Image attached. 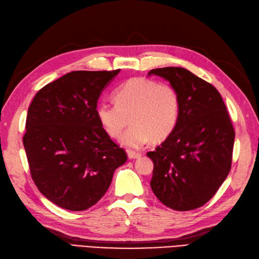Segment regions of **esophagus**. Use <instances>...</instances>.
Returning <instances> with one entry per match:
<instances>
[{"label":"esophagus","mask_w":259,"mask_h":259,"mask_svg":"<svg viewBox=\"0 0 259 259\" xmlns=\"http://www.w3.org/2000/svg\"><path fill=\"white\" fill-rule=\"evenodd\" d=\"M141 157L140 153H136V152H128V158L129 159H136V158Z\"/></svg>","instance_id":"obj_1"}]
</instances>
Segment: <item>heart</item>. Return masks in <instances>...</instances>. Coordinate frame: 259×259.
Returning <instances> with one entry per match:
<instances>
[{
	"label": "heart",
	"mask_w": 259,
	"mask_h": 259,
	"mask_svg": "<svg viewBox=\"0 0 259 259\" xmlns=\"http://www.w3.org/2000/svg\"><path fill=\"white\" fill-rule=\"evenodd\" d=\"M115 104L101 103L97 116L111 138H118L130 119L131 126L120 138L129 148H141L148 140L161 141L177 128L181 115V98L170 84L154 79L131 78L115 91Z\"/></svg>",
	"instance_id": "b5f03b06"
}]
</instances>
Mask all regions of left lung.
Listing matches in <instances>:
<instances>
[{
  "mask_svg": "<svg viewBox=\"0 0 259 259\" xmlns=\"http://www.w3.org/2000/svg\"><path fill=\"white\" fill-rule=\"evenodd\" d=\"M181 98L177 128L147 156L154 162L151 187L170 208L189 211L210 200L231 168L235 130L222 96L210 82L183 68L154 69Z\"/></svg>",
  "mask_w": 259,
  "mask_h": 259,
  "instance_id": "left-lung-1",
  "label": "left lung"
}]
</instances>
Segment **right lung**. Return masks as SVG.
I'll return each mask as SVG.
<instances>
[{
  "label": "right lung",
  "mask_w": 259,
  "mask_h": 259,
  "mask_svg": "<svg viewBox=\"0 0 259 259\" xmlns=\"http://www.w3.org/2000/svg\"><path fill=\"white\" fill-rule=\"evenodd\" d=\"M119 71H73L41 88L29 106L23 146L31 178L65 210L96 204L127 161L97 116L100 95Z\"/></svg>",
  "instance_id": "right-lung-1"
}]
</instances>
